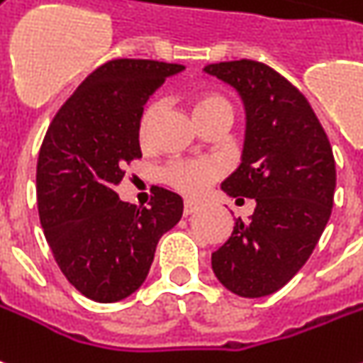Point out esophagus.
<instances>
[{"label": "esophagus", "instance_id": "34e87169", "mask_svg": "<svg viewBox=\"0 0 363 363\" xmlns=\"http://www.w3.org/2000/svg\"><path fill=\"white\" fill-rule=\"evenodd\" d=\"M199 208V202H194V200H184V210H182V214H184V216H190V214H194Z\"/></svg>", "mask_w": 363, "mask_h": 363}]
</instances>
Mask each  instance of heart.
<instances>
[{
    "label": "heart",
    "instance_id": "obj_1",
    "mask_svg": "<svg viewBox=\"0 0 363 363\" xmlns=\"http://www.w3.org/2000/svg\"><path fill=\"white\" fill-rule=\"evenodd\" d=\"M164 102L161 98H155L147 104L145 110L141 111L139 118V139L143 145H149L155 138L157 121L163 113ZM192 111L194 118H202L208 113L225 111L234 116V106L232 102L218 92L199 94L192 100ZM222 177V164L212 161V159H192V161H174L167 164L163 169V179L167 184H171L182 194L189 196H200L204 194L212 182H216Z\"/></svg>",
    "mask_w": 363,
    "mask_h": 363
}]
</instances>
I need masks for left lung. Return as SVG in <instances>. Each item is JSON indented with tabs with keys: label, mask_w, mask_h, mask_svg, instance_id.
<instances>
[{
	"label": "left lung",
	"mask_w": 363,
	"mask_h": 363,
	"mask_svg": "<svg viewBox=\"0 0 363 363\" xmlns=\"http://www.w3.org/2000/svg\"><path fill=\"white\" fill-rule=\"evenodd\" d=\"M204 70L234 86L247 120L242 164L222 190L255 199L250 220L238 218L212 253V269L234 295H271L305 265L328 224L336 189L330 141L305 96L267 65L242 58Z\"/></svg>",
	"instance_id": "1"
}]
</instances>
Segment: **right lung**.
Returning <instances> with one entry per match:
<instances>
[{
  "instance_id": "1",
  "label": "right lung",
  "mask_w": 363,
  "mask_h": 363,
  "mask_svg": "<svg viewBox=\"0 0 363 363\" xmlns=\"http://www.w3.org/2000/svg\"><path fill=\"white\" fill-rule=\"evenodd\" d=\"M182 65L113 58L60 106L37 161L40 225L68 283L98 303L135 293L161 235L182 216L177 192L155 189L149 208L123 202L116 186L141 157L139 118L149 96Z\"/></svg>"
}]
</instances>
